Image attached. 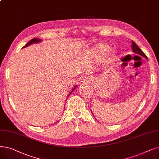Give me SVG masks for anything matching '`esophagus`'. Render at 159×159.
Instances as JSON below:
<instances>
[{"label": "esophagus", "instance_id": "esophagus-1", "mask_svg": "<svg viewBox=\"0 0 159 159\" xmlns=\"http://www.w3.org/2000/svg\"><path fill=\"white\" fill-rule=\"evenodd\" d=\"M93 80V77L92 76H88L86 77H84L82 80L83 83H88V82H91Z\"/></svg>", "mask_w": 159, "mask_h": 159}]
</instances>
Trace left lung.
<instances>
[{
    "label": "left lung",
    "mask_w": 159,
    "mask_h": 159,
    "mask_svg": "<svg viewBox=\"0 0 159 159\" xmlns=\"http://www.w3.org/2000/svg\"><path fill=\"white\" fill-rule=\"evenodd\" d=\"M132 47V50H133V51L134 52H136L138 54L141 55L142 57H143L144 58H146V59H148V57H147L146 55L145 54L144 52L140 49L139 47L136 45V44L133 41H132V47Z\"/></svg>",
    "instance_id": "left-lung-1"
}]
</instances>
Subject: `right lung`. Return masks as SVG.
<instances>
[{
	"label": "right lung",
	"mask_w": 159,
	"mask_h": 159,
	"mask_svg": "<svg viewBox=\"0 0 159 159\" xmlns=\"http://www.w3.org/2000/svg\"><path fill=\"white\" fill-rule=\"evenodd\" d=\"M39 41H41V39H38V38H34V39H32L30 41H29L28 43H27L24 47H23V48L24 47H27V46H29V45H30V44H32V43H38V42H39ZM76 88V86H74L73 87V88L72 89V90L70 92V93H69V95H68V96L69 95H70L71 94V93L75 90V89ZM65 106V105H64Z\"/></svg>",
	"instance_id": "right-lung-1"
}]
</instances>
